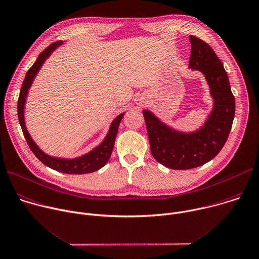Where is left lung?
<instances>
[{
	"mask_svg": "<svg viewBox=\"0 0 259 259\" xmlns=\"http://www.w3.org/2000/svg\"><path fill=\"white\" fill-rule=\"evenodd\" d=\"M189 69L203 74L213 107L204 124L192 132L171 128L143 110L152 156L173 169H189L212 159L225 145L235 117V98L219 57L202 39L190 35Z\"/></svg>",
	"mask_w": 259,
	"mask_h": 259,
	"instance_id": "left-lung-1",
	"label": "left lung"
}]
</instances>
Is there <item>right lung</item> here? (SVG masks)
Wrapping results in <instances>:
<instances>
[{
  "label": "right lung",
  "instance_id": "add662e5",
  "mask_svg": "<svg viewBox=\"0 0 259 259\" xmlns=\"http://www.w3.org/2000/svg\"><path fill=\"white\" fill-rule=\"evenodd\" d=\"M63 41H56L52 44L50 47H48L44 52L39 54L37 57L35 63L31 66V68L27 71L24 81L21 86V91L18 99V105H17V112H18V120L19 124L21 126L22 132L24 134V137L28 143L29 148L31 151L34 153V155L47 166L61 171V173L65 174H70V175H82V174H89L93 173V171H96L103 167L108 160L111 157L114 144H115V139L118 133L119 125L124 117V113L120 114L117 116L113 122L110 125L109 131L104 138V140L95 148H93L91 151L88 153L82 154L80 156L74 157V158H64V157H57L50 155L42 151L39 146L33 141L31 138L26 125H25V120H24V109H25V102L26 98L28 95V91L31 88L32 82L34 78L36 77L38 71L40 70L41 66L46 62V60L53 54L55 50H57Z\"/></svg>",
  "mask_w": 259,
  "mask_h": 259
}]
</instances>
